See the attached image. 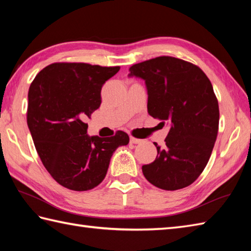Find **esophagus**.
Here are the masks:
<instances>
[{"label": "esophagus", "instance_id": "obj_1", "mask_svg": "<svg viewBox=\"0 0 251 251\" xmlns=\"http://www.w3.org/2000/svg\"><path fill=\"white\" fill-rule=\"evenodd\" d=\"M130 142L135 143V145H138V143H141L142 140L138 139V138H135V137H130Z\"/></svg>", "mask_w": 251, "mask_h": 251}]
</instances>
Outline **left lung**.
Returning a JSON list of instances; mask_svg holds the SVG:
<instances>
[{
	"mask_svg": "<svg viewBox=\"0 0 251 251\" xmlns=\"http://www.w3.org/2000/svg\"><path fill=\"white\" fill-rule=\"evenodd\" d=\"M129 76L145 79L148 113L169 123L163 148L142 173L153 185L166 191L183 189L200 177L209 161L219 129V104L201 68L169 56L129 68Z\"/></svg>",
	"mask_w": 251,
	"mask_h": 251,
	"instance_id": "left-lung-1",
	"label": "left lung"
}]
</instances>
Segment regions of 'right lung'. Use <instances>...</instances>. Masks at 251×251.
Returning <instances> with one entry per match:
<instances>
[{"mask_svg":"<svg viewBox=\"0 0 251 251\" xmlns=\"http://www.w3.org/2000/svg\"><path fill=\"white\" fill-rule=\"evenodd\" d=\"M120 67L83 62H55L37 73L28 94L26 123L36 152L60 185L88 191L102 182L113 152L129 142L126 132L113 137L87 135L103 84Z\"/></svg>","mask_w":251,"mask_h":251,"instance_id":"obj_1","label":"right lung"}]
</instances>
